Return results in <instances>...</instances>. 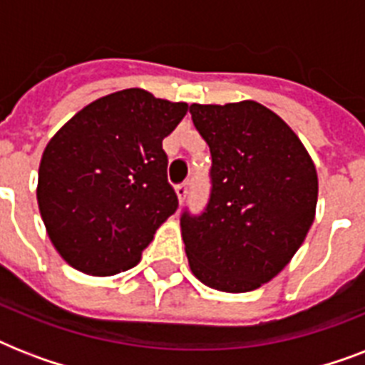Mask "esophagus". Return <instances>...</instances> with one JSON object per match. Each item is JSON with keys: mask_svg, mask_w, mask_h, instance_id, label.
Wrapping results in <instances>:
<instances>
[{"mask_svg": "<svg viewBox=\"0 0 365 365\" xmlns=\"http://www.w3.org/2000/svg\"><path fill=\"white\" fill-rule=\"evenodd\" d=\"M187 191H189L187 183H178L176 195H178V200H180V202H183V200H185V197H187Z\"/></svg>", "mask_w": 365, "mask_h": 365, "instance_id": "34e87169", "label": "esophagus"}]
</instances>
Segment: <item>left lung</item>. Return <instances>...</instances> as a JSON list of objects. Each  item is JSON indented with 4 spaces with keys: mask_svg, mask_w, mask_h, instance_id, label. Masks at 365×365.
Instances as JSON below:
<instances>
[{
    "mask_svg": "<svg viewBox=\"0 0 365 365\" xmlns=\"http://www.w3.org/2000/svg\"><path fill=\"white\" fill-rule=\"evenodd\" d=\"M212 153V193L180 220L189 267L208 288L244 294L277 277L305 240L318 200L311 155L292 128L254 100L191 104Z\"/></svg>",
    "mask_w": 365,
    "mask_h": 365,
    "instance_id": "left-lung-1",
    "label": "left lung"
}]
</instances>
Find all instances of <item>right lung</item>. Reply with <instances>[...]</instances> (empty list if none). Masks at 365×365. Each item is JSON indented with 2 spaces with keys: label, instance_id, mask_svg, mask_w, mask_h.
Here are the masks:
<instances>
[{
  "label": "right lung",
  "instance_id": "right-lung-1",
  "mask_svg": "<svg viewBox=\"0 0 365 365\" xmlns=\"http://www.w3.org/2000/svg\"><path fill=\"white\" fill-rule=\"evenodd\" d=\"M185 113V102L125 88L85 106L51 138L39 163L37 205L68 265L111 277L140 263L178 208L163 140Z\"/></svg>",
  "mask_w": 365,
  "mask_h": 365
}]
</instances>
